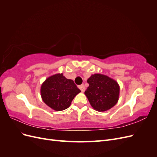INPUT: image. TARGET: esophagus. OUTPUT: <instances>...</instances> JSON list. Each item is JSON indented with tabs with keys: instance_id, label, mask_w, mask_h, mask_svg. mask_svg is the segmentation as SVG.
<instances>
[{
	"instance_id": "34e87169",
	"label": "esophagus",
	"mask_w": 157,
	"mask_h": 157,
	"mask_svg": "<svg viewBox=\"0 0 157 157\" xmlns=\"http://www.w3.org/2000/svg\"><path fill=\"white\" fill-rule=\"evenodd\" d=\"M78 88H79V89H80V90H81L82 92H84L85 91V87H84V84L80 85V86H78Z\"/></svg>"
}]
</instances>
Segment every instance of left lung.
<instances>
[{
    "mask_svg": "<svg viewBox=\"0 0 157 157\" xmlns=\"http://www.w3.org/2000/svg\"><path fill=\"white\" fill-rule=\"evenodd\" d=\"M85 91L92 107L98 111H105L115 106L119 98L120 87L115 80L101 74H94L88 80Z\"/></svg>",
    "mask_w": 157,
    "mask_h": 157,
    "instance_id": "1",
    "label": "left lung"
}]
</instances>
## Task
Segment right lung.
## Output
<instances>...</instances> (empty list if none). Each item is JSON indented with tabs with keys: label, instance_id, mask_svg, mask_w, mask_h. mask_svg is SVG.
I'll list each match as a JSON object with an SVG mask.
<instances>
[{
	"label": "right lung",
	"instance_id": "1",
	"mask_svg": "<svg viewBox=\"0 0 157 157\" xmlns=\"http://www.w3.org/2000/svg\"><path fill=\"white\" fill-rule=\"evenodd\" d=\"M80 92V90L73 80L66 78L63 73L54 75L46 79L40 88L42 100L57 111L67 109Z\"/></svg>",
	"mask_w": 157,
	"mask_h": 157
}]
</instances>
